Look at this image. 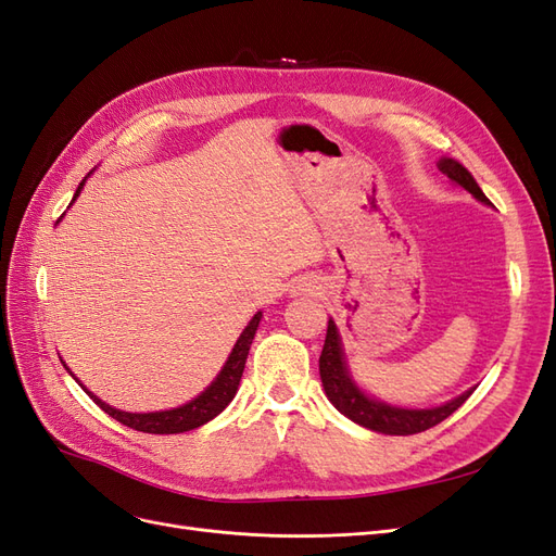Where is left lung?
Here are the masks:
<instances>
[{
  "label": "left lung",
  "instance_id": "obj_1",
  "mask_svg": "<svg viewBox=\"0 0 556 556\" xmlns=\"http://www.w3.org/2000/svg\"><path fill=\"white\" fill-rule=\"evenodd\" d=\"M439 169L450 180L462 185V188L468 190L478 201H482V204H492V201L486 199L484 192L478 188L476 178L470 176L466 166H462L459 162L443 157L439 162ZM319 378H323L325 394L333 403L336 410L350 417L352 422H357L359 427L387 433V435H410V433H419L441 425L445 417H450L470 394H473V390H468L462 396L443 403V406L422 408V410L396 408V406H390V403L366 396L348 374L341 336L333 325V319H329L325 348H323V355H319Z\"/></svg>",
  "mask_w": 556,
  "mask_h": 556
}]
</instances>
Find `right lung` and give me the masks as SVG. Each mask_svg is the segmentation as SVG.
<instances>
[{
	"label": "right lung",
	"instance_id": "1",
	"mask_svg": "<svg viewBox=\"0 0 556 556\" xmlns=\"http://www.w3.org/2000/svg\"><path fill=\"white\" fill-rule=\"evenodd\" d=\"M83 185H86V180L78 185L74 199L80 194ZM260 319H262V313H257L255 317L250 319L248 327L239 336L237 345L231 348L229 357H227V362L223 366V371L217 374V378L197 399H192L190 403H185V406H180V408L160 410V413H125V410L111 408L109 403H104L102 399H97L83 384L80 387L88 392V396L97 403L99 408H102L106 415H111L113 419H117V422L129 427V429H137V431H143V433H182V431H192V429H197L201 425L211 422L215 415H220L229 406V401L233 399V394H237L241 376H243V368H245L248 352H250V345H252V339H255V331L260 327ZM64 368H66V364H64Z\"/></svg>",
	"mask_w": 556,
	"mask_h": 556
}]
</instances>
